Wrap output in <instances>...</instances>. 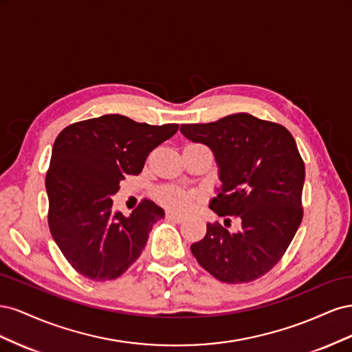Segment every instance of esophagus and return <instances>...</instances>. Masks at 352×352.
<instances>
[{
	"label": "esophagus",
	"instance_id": "obj_1",
	"mask_svg": "<svg viewBox=\"0 0 352 352\" xmlns=\"http://www.w3.org/2000/svg\"><path fill=\"white\" fill-rule=\"evenodd\" d=\"M166 217L168 219V220H173V221H176V223H182V221H185V216H182V214H177V212H175V211H166Z\"/></svg>",
	"mask_w": 352,
	"mask_h": 352
}]
</instances>
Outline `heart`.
<instances>
[{
    "label": "heart",
    "instance_id": "1",
    "mask_svg": "<svg viewBox=\"0 0 352 352\" xmlns=\"http://www.w3.org/2000/svg\"><path fill=\"white\" fill-rule=\"evenodd\" d=\"M197 198H198V194L195 190L175 188V186L164 188L162 189V192H160V199H162L166 206L180 211L189 210L194 206Z\"/></svg>",
    "mask_w": 352,
    "mask_h": 352
}]
</instances>
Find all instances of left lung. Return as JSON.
Masks as SVG:
<instances>
[{"label":"left lung","mask_w":352,"mask_h":352,"mask_svg":"<svg viewBox=\"0 0 352 352\" xmlns=\"http://www.w3.org/2000/svg\"><path fill=\"white\" fill-rule=\"evenodd\" d=\"M180 132L214 154L221 186L210 208L241 221L235 233L207 223L206 236L190 245L194 257L225 283L261 278L283 257L302 220L305 167L294 136L248 113L182 124Z\"/></svg>","instance_id":"8db88e82"}]
</instances>
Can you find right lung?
I'll return each mask as SVG.
<instances>
[{
  "label": "right lung",
  "instance_id": "right-lung-1",
  "mask_svg": "<svg viewBox=\"0 0 352 352\" xmlns=\"http://www.w3.org/2000/svg\"><path fill=\"white\" fill-rule=\"evenodd\" d=\"M179 124L151 126L105 114L63 129L52 146L45 186L48 226L72 267L97 282L117 279L140 257L164 210L142 199L131 216L111 197L127 175H140L155 146Z\"/></svg>",
  "mask_w": 352,
  "mask_h": 352
}]
</instances>
